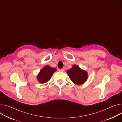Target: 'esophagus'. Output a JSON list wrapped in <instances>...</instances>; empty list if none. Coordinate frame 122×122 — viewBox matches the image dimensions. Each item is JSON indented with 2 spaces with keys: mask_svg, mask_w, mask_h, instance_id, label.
Segmentation results:
<instances>
[{
  "mask_svg": "<svg viewBox=\"0 0 122 122\" xmlns=\"http://www.w3.org/2000/svg\"><path fill=\"white\" fill-rule=\"evenodd\" d=\"M65 71V69H64V68L59 69V71H62V72H63V71Z\"/></svg>",
  "mask_w": 122,
  "mask_h": 122,
  "instance_id": "34e87169",
  "label": "esophagus"
}]
</instances>
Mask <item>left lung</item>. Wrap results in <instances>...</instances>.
Here are the masks:
<instances>
[{"label": "left lung", "instance_id": "left-lung-1", "mask_svg": "<svg viewBox=\"0 0 122 122\" xmlns=\"http://www.w3.org/2000/svg\"><path fill=\"white\" fill-rule=\"evenodd\" d=\"M70 79L76 85H81L84 83L87 79V73L82 70L77 65H73L72 68L67 71Z\"/></svg>", "mask_w": 122, "mask_h": 122}]
</instances>
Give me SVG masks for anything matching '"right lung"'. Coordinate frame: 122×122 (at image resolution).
Wrapping results in <instances>:
<instances>
[{
  "mask_svg": "<svg viewBox=\"0 0 122 122\" xmlns=\"http://www.w3.org/2000/svg\"><path fill=\"white\" fill-rule=\"evenodd\" d=\"M56 71L55 68L46 66L40 71L37 76V79L41 84L45 83L51 79L52 74Z\"/></svg>",
  "mask_w": 122,
  "mask_h": 122,
  "instance_id": "1",
  "label": "right lung"
}]
</instances>
